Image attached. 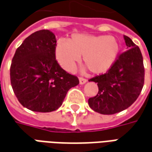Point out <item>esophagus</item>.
Instances as JSON below:
<instances>
[{
    "mask_svg": "<svg viewBox=\"0 0 152 152\" xmlns=\"http://www.w3.org/2000/svg\"><path fill=\"white\" fill-rule=\"evenodd\" d=\"M87 83V79H85V78H79V84H84V83Z\"/></svg>",
    "mask_w": 152,
    "mask_h": 152,
    "instance_id": "1",
    "label": "esophagus"
}]
</instances>
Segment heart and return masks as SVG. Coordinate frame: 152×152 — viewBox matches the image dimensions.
Returning a JSON list of instances; mask_svg holds the SVG:
<instances>
[{
  "label": "heart",
  "mask_w": 152,
  "mask_h": 152,
  "mask_svg": "<svg viewBox=\"0 0 152 152\" xmlns=\"http://www.w3.org/2000/svg\"><path fill=\"white\" fill-rule=\"evenodd\" d=\"M120 46L114 36L74 33L69 40L57 41L55 54L58 63L65 70L71 71L80 60L86 66L82 70L90 69L92 74H102L112 67L119 56Z\"/></svg>",
  "instance_id": "b5f03b06"
}]
</instances>
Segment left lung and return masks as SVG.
<instances>
[{"instance_id":"8db88e82","label":"left lung","mask_w":152,"mask_h":152,"mask_svg":"<svg viewBox=\"0 0 152 152\" xmlns=\"http://www.w3.org/2000/svg\"><path fill=\"white\" fill-rule=\"evenodd\" d=\"M128 50L122 53L105 74L91 78L98 93L88 99V105L102 115H113L129 108L140 95L144 84L143 59L139 47L124 36Z\"/></svg>"}]
</instances>
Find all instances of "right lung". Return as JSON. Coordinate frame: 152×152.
I'll list each match as a JSON object with an SVG mask.
<instances>
[{
	"label": "right lung",
	"mask_w": 152,
	"mask_h": 152,
	"mask_svg": "<svg viewBox=\"0 0 152 152\" xmlns=\"http://www.w3.org/2000/svg\"><path fill=\"white\" fill-rule=\"evenodd\" d=\"M56 38L50 30L27 37L16 50L10 66L13 91L20 104L36 112H51L64 102L68 91L79 83L56 61Z\"/></svg>",
	"instance_id": "add662e5"
}]
</instances>
